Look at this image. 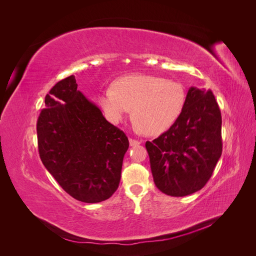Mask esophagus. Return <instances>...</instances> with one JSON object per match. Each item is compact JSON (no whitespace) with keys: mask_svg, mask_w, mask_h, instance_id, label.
Here are the masks:
<instances>
[{"mask_svg":"<svg viewBox=\"0 0 256 256\" xmlns=\"http://www.w3.org/2000/svg\"><path fill=\"white\" fill-rule=\"evenodd\" d=\"M129 143H130V146H136L138 144H141V141H138V140H136V138H129Z\"/></svg>","mask_w":256,"mask_h":256,"instance_id":"1","label":"esophagus"}]
</instances>
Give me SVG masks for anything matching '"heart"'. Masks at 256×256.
<instances>
[{"label":"heart","instance_id":"obj_1","mask_svg":"<svg viewBox=\"0 0 256 256\" xmlns=\"http://www.w3.org/2000/svg\"><path fill=\"white\" fill-rule=\"evenodd\" d=\"M108 118L120 122L132 109V120L141 132H164L180 118L186 104V90L180 82L152 74H130L116 80L113 90L99 95Z\"/></svg>","mask_w":256,"mask_h":256}]
</instances>
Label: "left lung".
I'll use <instances>...</instances> for the list:
<instances>
[{
    "label": "left lung",
    "mask_w": 256,
    "mask_h": 256,
    "mask_svg": "<svg viewBox=\"0 0 256 256\" xmlns=\"http://www.w3.org/2000/svg\"><path fill=\"white\" fill-rule=\"evenodd\" d=\"M221 125L212 92L190 88L180 118L145 143L154 182L161 192L184 196L204 187L222 154Z\"/></svg>",
    "instance_id": "8db88e82"
}]
</instances>
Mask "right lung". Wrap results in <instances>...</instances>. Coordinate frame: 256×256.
<instances>
[{"label": "right lung", "instance_id": "right-lung-1", "mask_svg": "<svg viewBox=\"0 0 256 256\" xmlns=\"http://www.w3.org/2000/svg\"><path fill=\"white\" fill-rule=\"evenodd\" d=\"M76 88L70 76L46 96V109L37 120L38 150L44 168L69 196L99 203L118 188L129 141Z\"/></svg>", "mask_w": 256, "mask_h": 256}]
</instances>
